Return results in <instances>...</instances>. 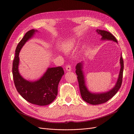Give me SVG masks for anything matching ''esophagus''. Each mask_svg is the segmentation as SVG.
I'll use <instances>...</instances> for the list:
<instances>
[{"mask_svg":"<svg viewBox=\"0 0 134 134\" xmlns=\"http://www.w3.org/2000/svg\"><path fill=\"white\" fill-rule=\"evenodd\" d=\"M65 68H66V70L68 71H70L71 70V66L70 65H66Z\"/></svg>","mask_w":134,"mask_h":134,"instance_id":"34e87169","label":"esophagus"}]
</instances>
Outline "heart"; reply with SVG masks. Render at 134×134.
<instances>
[{
  "instance_id": "heart-1",
  "label": "heart",
  "mask_w": 134,
  "mask_h": 134,
  "mask_svg": "<svg viewBox=\"0 0 134 134\" xmlns=\"http://www.w3.org/2000/svg\"><path fill=\"white\" fill-rule=\"evenodd\" d=\"M77 40L74 38H71L67 40L63 44V49L66 52H69L77 46Z\"/></svg>"
}]
</instances>
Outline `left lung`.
<instances>
[{
	"mask_svg": "<svg viewBox=\"0 0 134 134\" xmlns=\"http://www.w3.org/2000/svg\"><path fill=\"white\" fill-rule=\"evenodd\" d=\"M97 32L98 34L102 36L101 38L102 40H113L117 42V40L116 38L110 32L99 29H97ZM120 63L121 68L119 74V77L115 87L111 89L110 91L106 93H103L100 94L92 93L88 90L87 88L85 85L84 76L82 70V64L81 63H79L77 64L76 66V74L77 76L80 94L82 99L84 101L92 105H98L103 104L108 101L118 92L121 87L122 80L124 61L121 56L120 59Z\"/></svg>",
	"mask_w": 134,
	"mask_h": 134,
	"instance_id": "8db88e82",
	"label": "left lung"
}]
</instances>
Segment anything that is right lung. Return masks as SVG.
<instances>
[{"label": "right lung", "instance_id": "1", "mask_svg": "<svg viewBox=\"0 0 134 134\" xmlns=\"http://www.w3.org/2000/svg\"><path fill=\"white\" fill-rule=\"evenodd\" d=\"M36 31L37 30L31 29L27 32L18 43L13 63V75L16 90L23 98L32 104L45 106L52 103L56 98L58 83L64 71L60 66L48 68L42 77L35 81L26 80L20 75L18 71L20 51Z\"/></svg>", "mask_w": 134, "mask_h": 134}]
</instances>
